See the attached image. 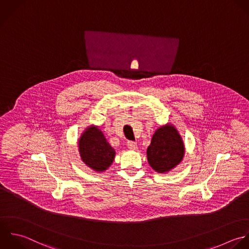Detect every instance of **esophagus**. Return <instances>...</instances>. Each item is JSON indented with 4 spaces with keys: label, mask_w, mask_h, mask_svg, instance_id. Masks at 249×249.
<instances>
[{
    "label": "esophagus",
    "mask_w": 249,
    "mask_h": 249,
    "mask_svg": "<svg viewBox=\"0 0 249 249\" xmlns=\"http://www.w3.org/2000/svg\"><path fill=\"white\" fill-rule=\"evenodd\" d=\"M127 146H128V148L131 149V150H136V149H138L137 143L134 142H127Z\"/></svg>",
    "instance_id": "1"
}]
</instances>
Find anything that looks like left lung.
I'll list each match as a JSON object with an SVG mask.
<instances>
[{"instance_id": "8db88e82", "label": "left lung", "mask_w": 249, "mask_h": 249, "mask_svg": "<svg viewBox=\"0 0 249 249\" xmlns=\"http://www.w3.org/2000/svg\"><path fill=\"white\" fill-rule=\"evenodd\" d=\"M185 146L178 129L173 124L159 127L152 136L146 150L150 167L159 174H167L183 159Z\"/></svg>"}]
</instances>
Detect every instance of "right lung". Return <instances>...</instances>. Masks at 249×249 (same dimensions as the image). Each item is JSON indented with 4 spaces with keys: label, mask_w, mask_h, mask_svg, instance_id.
<instances>
[{
    "label": "right lung",
    "mask_w": 249,
    "mask_h": 249,
    "mask_svg": "<svg viewBox=\"0 0 249 249\" xmlns=\"http://www.w3.org/2000/svg\"><path fill=\"white\" fill-rule=\"evenodd\" d=\"M78 151L82 162L97 173L107 171L115 157V150L107 142L98 126L90 125L78 140Z\"/></svg>",
    "instance_id": "add662e5"
}]
</instances>
